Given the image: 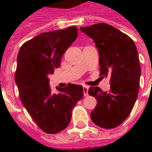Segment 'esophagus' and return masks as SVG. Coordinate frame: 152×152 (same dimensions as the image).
<instances>
[{"label": "esophagus", "instance_id": "esophagus-1", "mask_svg": "<svg viewBox=\"0 0 152 152\" xmlns=\"http://www.w3.org/2000/svg\"><path fill=\"white\" fill-rule=\"evenodd\" d=\"M88 86H83V93H84V96H88Z\"/></svg>", "mask_w": 152, "mask_h": 152}]
</instances>
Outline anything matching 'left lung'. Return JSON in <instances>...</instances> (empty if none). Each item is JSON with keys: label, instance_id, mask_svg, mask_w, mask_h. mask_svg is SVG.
Instances as JSON below:
<instances>
[{"label": "left lung", "instance_id": "left-lung-1", "mask_svg": "<svg viewBox=\"0 0 152 152\" xmlns=\"http://www.w3.org/2000/svg\"><path fill=\"white\" fill-rule=\"evenodd\" d=\"M80 30L94 41L99 51V75L110 77L108 93L99 87L88 89V94L97 100L91 120L101 128H115L128 118L137 98L141 74L137 49L128 35L108 24Z\"/></svg>", "mask_w": 152, "mask_h": 152}]
</instances>
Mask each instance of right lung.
Wrapping results in <instances>:
<instances>
[{
    "mask_svg": "<svg viewBox=\"0 0 152 152\" xmlns=\"http://www.w3.org/2000/svg\"><path fill=\"white\" fill-rule=\"evenodd\" d=\"M77 37L76 26L42 33L25 42L18 53L15 81L22 104L47 133L66 128L74 107L83 97V87L74 84L52 93L48 77L59 67L63 55Z\"/></svg>",
    "mask_w": 152,
    "mask_h": 152,
    "instance_id": "right-lung-1",
    "label": "right lung"
}]
</instances>
